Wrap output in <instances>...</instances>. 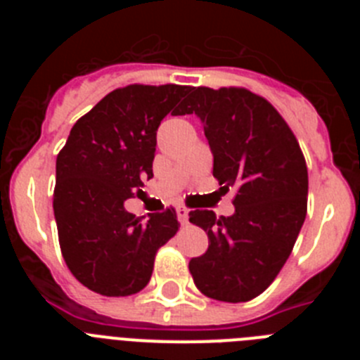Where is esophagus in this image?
Segmentation results:
<instances>
[{
    "label": "esophagus",
    "instance_id": "1",
    "mask_svg": "<svg viewBox=\"0 0 360 360\" xmlns=\"http://www.w3.org/2000/svg\"><path fill=\"white\" fill-rule=\"evenodd\" d=\"M176 216H178V221H180L182 225H186L187 221H189V209L184 207V205H178Z\"/></svg>",
    "mask_w": 360,
    "mask_h": 360
}]
</instances>
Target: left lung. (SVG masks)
Instances as JSON below:
<instances>
[{"mask_svg":"<svg viewBox=\"0 0 360 360\" xmlns=\"http://www.w3.org/2000/svg\"><path fill=\"white\" fill-rule=\"evenodd\" d=\"M203 122L221 189L236 191L234 214L189 212L209 249L189 262L196 288L225 303L265 292L287 263L307 218L308 169L299 142L272 104L247 88H193L180 115Z\"/></svg>","mask_w":360,"mask_h":360,"instance_id":"1","label":"left lung"}]
</instances>
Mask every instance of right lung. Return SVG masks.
<instances>
[{
  "label": "right lung",
  "mask_w": 360,
  "mask_h": 360,
  "mask_svg": "<svg viewBox=\"0 0 360 360\" xmlns=\"http://www.w3.org/2000/svg\"><path fill=\"white\" fill-rule=\"evenodd\" d=\"M191 91L180 84H129L110 91L73 124L56 162L53 214L70 272L108 297L136 294L151 279L155 256L176 234L167 207L141 224L124 200L141 196L153 176L157 129Z\"/></svg>",
  "instance_id": "right-lung-1"
}]
</instances>
